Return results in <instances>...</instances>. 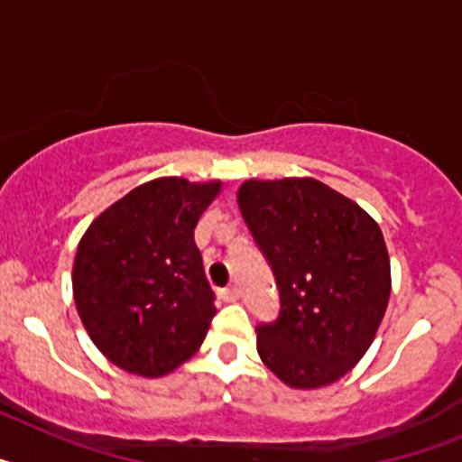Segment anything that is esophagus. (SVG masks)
Returning <instances> with one entry per match:
<instances>
[{
	"mask_svg": "<svg viewBox=\"0 0 462 462\" xmlns=\"http://www.w3.org/2000/svg\"><path fill=\"white\" fill-rule=\"evenodd\" d=\"M219 298H222V300H226V303H234V300H238L240 298L238 287H236V284H231V287L219 289Z\"/></svg>",
	"mask_w": 462,
	"mask_h": 462,
	"instance_id": "1",
	"label": "esophagus"
}]
</instances>
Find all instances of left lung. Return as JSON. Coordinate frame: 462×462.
<instances>
[{"label":"left lung","mask_w":462,"mask_h":462,"mask_svg":"<svg viewBox=\"0 0 462 462\" xmlns=\"http://www.w3.org/2000/svg\"><path fill=\"white\" fill-rule=\"evenodd\" d=\"M238 206L280 289V317L256 326V352L291 389L345 377L368 352L391 296L382 228L314 178L245 180Z\"/></svg>","instance_id":"obj_1"}]
</instances>
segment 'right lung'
I'll list each match as a JSON object with an SVG mask.
<instances>
[{"label": "right lung", "instance_id": "add662e5", "mask_svg": "<svg viewBox=\"0 0 462 462\" xmlns=\"http://www.w3.org/2000/svg\"><path fill=\"white\" fill-rule=\"evenodd\" d=\"M222 182L157 178L106 208L73 261L88 336L117 368L164 377L199 352L217 312L194 228Z\"/></svg>", "mask_w": 462, "mask_h": 462}]
</instances>
